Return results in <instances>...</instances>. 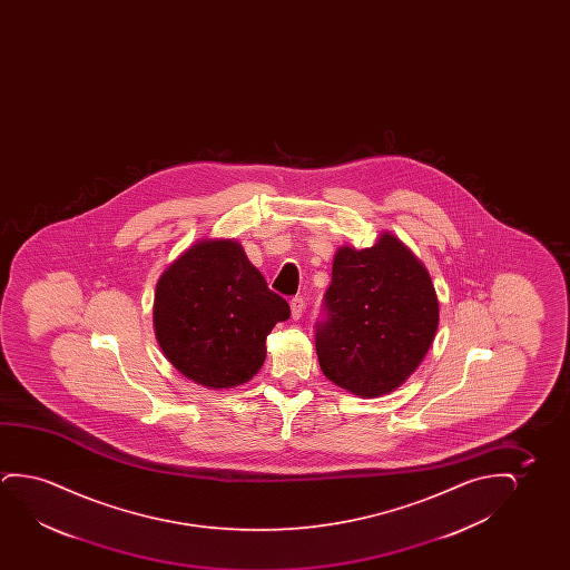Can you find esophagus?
I'll return each mask as SVG.
<instances>
[{
	"mask_svg": "<svg viewBox=\"0 0 570 570\" xmlns=\"http://www.w3.org/2000/svg\"><path fill=\"white\" fill-rule=\"evenodd\" d=\"M289 309H292V317H294V320H299V317H302V313H304L305 309L304 297H292V302H289Z\"/></svg>",
	"mask_w": 570,
	"mask_h": 570,
	"instance_id": "1",
	"label": "esophagus"
}]
</instances>
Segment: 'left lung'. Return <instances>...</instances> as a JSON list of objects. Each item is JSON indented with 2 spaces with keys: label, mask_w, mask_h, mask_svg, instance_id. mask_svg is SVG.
I'll return each instance as SVG.
<instances>
[{
  "label": "left lung",
  "mask_w": 570,
  "mask_h": 570,
  "mask_svg": "<svg viewBox=\"0 0 570 570\" xmlns=\"http://www.w3.org/2000/svg\"><path fill=\"white\" fill-rule=\"evenodd\" d=\"M436 328V292L403 243L383 234L370 249L336 250L315 325L331 382L360 397L390 393L421 364Z\"/></svg>",
  "instance_id": "1"
}]
</instances>
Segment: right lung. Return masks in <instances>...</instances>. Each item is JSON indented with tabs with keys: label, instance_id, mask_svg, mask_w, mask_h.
<instances>
[{
	"label": "right lung",
	"instance_id": "right-lung-1",
	"mask_svg": "<svg viewBox=\"0 0 570 570\" xmlns=\"http://www.w3.org/2000/svg\"><path fill=\"white\" fill-rule=\"evenodd\" d=\"M288 317V302L229 239L196 243L157 282V343L180 374L210 390L249 382L266 336Z\"/></svg>",
	"mask_w": 570,
	"mask_h": 570
}]
</instances>
